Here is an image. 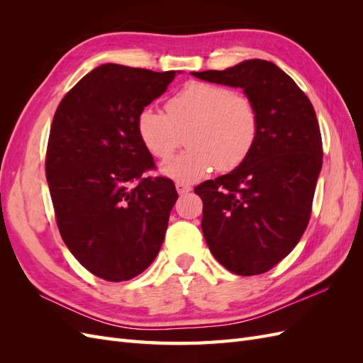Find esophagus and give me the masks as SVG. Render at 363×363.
I'll return each instance as SVG.
<instances>
[{
	"label": "esophagus",
	"mask_w": 363,
	"mask_h": 363,
	"mask_svg": "<svg viewBox=\"0 0 363 363\" xmlns=\"http://www.w3.org/2000/svg\"><path fill=\"white\" fill-rule=\"evenodd\" d=\"M175 188H177V192L180 194V195H184V194H188V192H191V186L189 184H186V183H177L175 184Z\"/></svg>",
	"instance_id": "esophagus-1"
}]
</instances>
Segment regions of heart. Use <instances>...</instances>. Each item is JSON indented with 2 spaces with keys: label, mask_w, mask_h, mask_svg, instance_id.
Instances as JSON below:
<instances>
[{
  "label": "heart",
  "mask_w": 363,
  "mask_h": 363,
  "mask_svg": "<svg viewBox=\"0 0 363 363\" xmlns=\"http://www.w3.org/2000/svg\"><path fill=\"white\" fill-rule=\"evenodd\" d=\"M138 135L152 157L168 160L186 133L189 148L163 167L177 182H196L213 168H238L251 152L259 133L257 108L250 98L225 86L189 82L171 95L167 113L156 107L142 108Z\"/></svg>",
  "instance_id": "obj_1"
}]
</instances>
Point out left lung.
<instances>
[{"mask_svg":"<svg viewBox=\"0 0 363 363\" xmlns=\"http://www.w3.org/2000/svg\"><path fill=\"white\" fill-rule=\"evenodd\" d=\"M192 74L242 87L257 108L259 133L248 157L194 192L203 200L201 230L215 259L238 276L263 274L289 255L309 224L323 167L315 108L272 62Z\"/></svg>","mask_w":363,"mask_h":363,"instance_id":"left-lung-1","label":"left lung"}]
</instances>
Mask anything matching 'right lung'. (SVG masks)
I'll return each instance as SVG.
<instances>
[{
  "label": "right lung",
  "mask_w": 363,
  "mask_h": 363,
  "mask_svg": "<svg viewBox=\"0 0 363 363\" xmlns=\"http://www.w3.org/2000/svg\"><path fill=\"white\" fill-rule=\"evenodd\" d=\"M175 71L106 63L62 98L50 130L45 174L63 242L107 281L130 280L156 259L179 199L138 135V116Z\"/></svg>",
  "instance_id": "right-lung-1"
}]
</instances>
